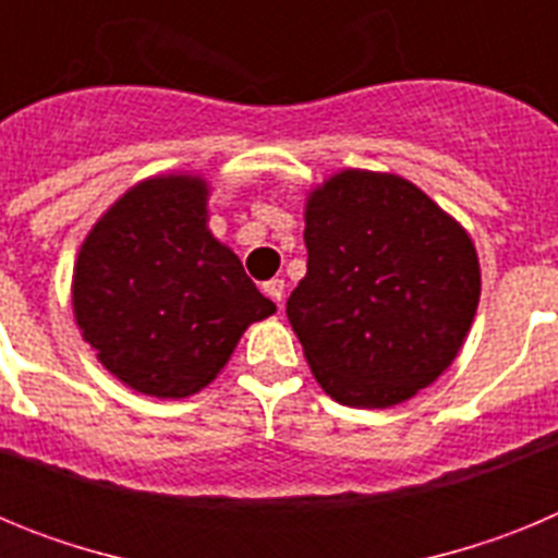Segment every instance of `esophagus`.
<instances>
[{"label":"esophagus","mask_w":558,"mask_h":558,"mask_svg":"<svg viewBox=\"0 0 558 558\" xmlns=\"http://www.w3.org/2000/svg\"><path fill=\"white\" fill-rule=\"evenodd\" d=\"M263 290H265V295H268V299H274V302L279 304V307H282V299H284V279H270V282L263 284Z\"/></svg>","instance_id":"esophagus-1"}]
</instances>
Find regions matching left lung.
Returning a JSON list of instances; mask_svg holds the SVG:
<instances>
[{
	"label": "left lung",
	"instance_id": "left-lung-1",
	"mask_svg": "<svg viewBox=\"0 0 558 558\" xmlns=\"http://www.w3.org/2000/svg\"><path fill=\"white\" fill-rule=\"evenodd\" d=\"M304 245L288 318L329 397L391 408L445 374L481 299L458 220L399 175L343 170L310 192Z\"/></svg>",
	"mask_w": 558,
	"mask_h": 558
}]
</instances>
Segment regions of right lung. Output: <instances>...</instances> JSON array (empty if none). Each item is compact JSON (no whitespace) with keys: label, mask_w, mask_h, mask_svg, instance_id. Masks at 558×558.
<instances>
[{"label":"right lung","mask_w":558,"mask_h":558,"mask_svg":"<svg viewBox=\"0 0 558 558\" xmlns=\"http://www.w3.org/2000/svg\"><path fill=\"white\" fill-rule=\"evenodd\" d=\"M209 184L156 175L122 195L83 240L72 307L97 360L133 391L184 399L229 363L248 324L276 313L211 236Z\"/></svg>","instance_id":"add662e5"}]
</instances>
